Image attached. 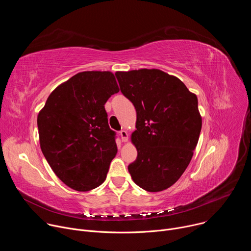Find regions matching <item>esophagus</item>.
Segmentation results:
<instances>
[{"instance_id": "esophagus-1", "label": "esophagus", "mask_w": 251, "mask_h": 251, "mask_svg": "<svg viewBox=\"0 0 251 251\" xmlns=\"http://www.w3.org/2000/svg\"><path fill=\"white\" fill-rule=\"evenodd\" d=\"M119 134H120L121 140H122L123 142H127V141H128V133H127L125 130H121V131L119 132Z\"/></svg>"}]
</instances>
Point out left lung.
Listing matches in <instances>:
<instances>
[{
  "label": "left lung",
  "instance_id": "8db88e82",
  "mask_svg": "<svg viewBox=\"0 0 251 251\" xmlns=\"http://www.w3.org/2000/svg\"><path fill=\"white\" fill-rule=\"evenodd\" d=\"M115 75L137 113L131 139L138 155L128 171L143 190L164 191L181 177L197 147L201 129L197 95L160 69L117 71Z\"/></svg>",
  "mask_w": 251,
  "mask_h": 251
}]
</instances>
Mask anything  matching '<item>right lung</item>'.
<instances>
[{"label":"right lung","mask_w":251,"mask_h":251,"mask_svg":"<svg viewBox=\"0 0 251 251\" xmlns=\"http://www.w3.org/2000/svg\"><path fill=\"white\" fill-rule=\"evenodd\" d=\"M117 92L110 71H83L57 86L38 115L42 152L71 189L86 192L105 181L117 146L104 105Z\"/></svg>","instance_id":"right-lung-1"}]
</instances>
